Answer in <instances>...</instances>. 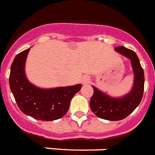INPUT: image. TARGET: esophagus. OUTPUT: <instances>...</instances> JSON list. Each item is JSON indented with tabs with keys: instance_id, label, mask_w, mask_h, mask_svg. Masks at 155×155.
Wrapping results in <instances>:
<instances>
[{
	"instance_id": "esophagus-1",
	"label": "esophagus",
	"mask_w": 155,
	"mask_h": 155,
	"mask_svg": "<svg viewBox=\"0 0 155 155\" xmlns=\"http://www.w3.org/2000/svg\"><path fill=\"white\" fill-rule=\"evenodd\" d=\"M82 82H83V84H88V82H90V79L88 77H86V76H85V77H83V79H82Z\"/></svg>"
}]
</instances>
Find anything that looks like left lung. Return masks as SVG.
I'll use <instances>...</instances> for the list:
<instances>
[{"instance_id":"1","label":"left lung","mask_w":155,"mask_h":155,"mask_svg":"<svg viewBox=\"0 0 155 155\" xmlns=\"http://www.w3.org/2000/svg\"><path fill=\"white\" fill-rule=\"evenodd\" d=\"M115 51L131 61L134 83L131 91L121 97H113L92 86L94 93L90 100V107L97 117L107 120H121L128 117L140 104L144 92L145 76L139 58L133 51L124 46Z\"/></svg>"}]
</instances>
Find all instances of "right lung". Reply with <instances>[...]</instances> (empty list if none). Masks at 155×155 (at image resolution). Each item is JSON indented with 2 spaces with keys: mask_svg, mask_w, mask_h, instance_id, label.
I'll list each match as a JSON object with an SVG mask.
<instances>
[{
  "mask_svg": "<svg viewBox=\"0 0 155 155\" xmlns=\"http://www.w3.org/2000/svg\"><path fill=\"white\" fill-rule=\"evenodd\" d=\"M30 48L15 57L9 77L10 90L23 114L34 119L53 121L64 117L70 101L82 88L81 84L54 88H40L27 79L25 64Z\"/></svg>",
  "mask_w": 155,
  "mask_h": 155,
  "instance_id": "1",
  "label": "right lung"
}]
</instances>
